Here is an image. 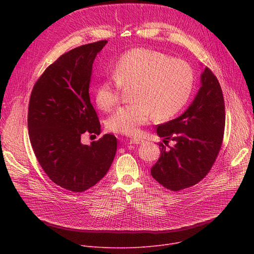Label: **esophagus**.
<instances>
[{"mask_svg":"<svg viewBox=\"0 0 254 254\" xmlns=\"http://www.w3.org/2000/svg\"><path fill=\"white\" fill-rule=\"evenodd\" d=\"M142 141H143V139L138 138V137H131L130 138V143H133V144H138V143H141Z\"/></svg>","mask_w":254,"mask_h":254,"instance_id":"1","label":"esophagus"}]
</instances>
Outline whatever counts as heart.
Listing matches in <instances>:
<instances>
[{
    "label": "heart",
    "instance_id": "b5f03b06",
    "mask_svg": "<svg viewBox=\"0 0 254 254\" xmlns=\"http://www.w3.org/2000/svg\"><path fill=\"white\" fill-rule=\"evenodd\" d=\"M194 72L184 61L150 49L125 53L114 67V77L103 79L94 89L97 105L113 111L122 87L133 86V103L122 106L106 122V128L121 134L137 135L153 118L167 121L188 102L194 87Z\"/></svg>",
    "mask_w": 254,
    "mask_h": 254
}]
</instances>
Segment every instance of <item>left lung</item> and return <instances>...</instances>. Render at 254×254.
Listing matches in <instances>:
<instances>
[{"label": "left lung", "mask_w": 254, "mask_h": 254, "mask_svg": "<svg viewBox=\"0 0 254 254\" xmlns=\"http://www.w3.org/2000/svg\"><path fill=\"white\" fill-rule=\"evenodd\" d=\"M201 87L188 110L157 127V133L175 141L167 148L160 142L161 157L152 167L153 178L165 188L180 191L192 187L210 172L222 146L225 103L220 83L206 67Z\"/></svg>", "instance_id": "1"}]
</instances>
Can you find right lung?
<instances>
[{
	"label": "right lung",
	"instance_id": "1",
	"mask_svg": "<svg viewBox=\"0 0 254 254\" xmlns=\"http://www.w3.org/2000/svg\"><path fill=\"white\" fill-rule=\"evenodd\" d=\"M106 43L85 44L61 55L36 81L29 100L34 154L52 182L71 192H84L99 182L117 153V137L111 133L90 146L80 141L84 133H100L88 90L93 61Z\"/></svg>",
	"mask_w": 254,
	"mask_h": 254
}]
</instances>
